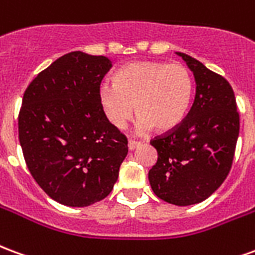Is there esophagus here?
<instances>
[{
    "instance_id": "esophagus-1",
    "label": "esophagus",
    "mask_w": 255,
    "mask_h": 255,
    "mask_svg": "<svg viewBox=\"0 0 255 255\" xmlns=\"http://www.w3.org/2000/svg\"><path fill=\"white\" fill-rule=\"evenodd\" d=\"M139 144H140V142H136V140H129V142H128V149L132 151V150H135L136 147H138Z\"/></svg>"
}]
</instances>
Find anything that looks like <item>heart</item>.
Returning a JSON list of instances; mask_svg holds the SVG:
<instances>
[{
	"instance_id": "b5f03b06",
	"label": "heart",
	"mask_w": 255,
	"mask_h": 255,
	"mask_svg": "<svg viewBox=\"0 0 255 255\" xmlns=\"http://www.w3.org/2000/svg\"><path fill=\"white\" fill-rule=\"evenodd\" d=\"M192 90V76L186 65L136 61L119 69L113 84L101 86L98 101L113 127H126L136 111L139 131L154 127L165 132L176 128L186 117Z\"/></svg>"
}]
</instances>
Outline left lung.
Returning <instances> with one entry per match:
<instances>
[{
    "label": "left lung",
    "instance_id": "obj_1",
    "mask_svg": "<svg viewBox=\"0 0 255 255\" xmlns=\"http://www.w3.org/2000/svg\"><path fill=\"white\" fill-rule=\"evenodd\" d=\"M177 54L194 73L195 98L176 128L150 140L158 158L149 182L160 199L188 206L210 197L228 176L241 122L227 79L184 53Z\"/></svg>",
    "mask_w": 255,
    "mask_h": 255
}]
</instances>
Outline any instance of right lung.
<instances>
[{"instance_id":"obj_1","label":"right lung","mask_w":255,"mask_h":255,"mask_svg":"<svg viewBox=\"0 0 255 255\" xmlns=\"http://www.w3.org/2000/svg\"><path fill=\"white\" fill-rule=\"evenodd\" d=\"M105 56L71 52L36 75L23 95L19 140L28 171L54 201L83 208L106 198L128 140L98 101Z\"/></svg>"}]
</instances>
